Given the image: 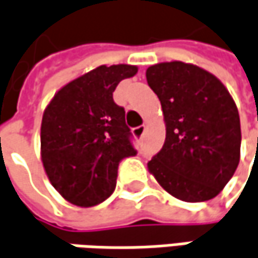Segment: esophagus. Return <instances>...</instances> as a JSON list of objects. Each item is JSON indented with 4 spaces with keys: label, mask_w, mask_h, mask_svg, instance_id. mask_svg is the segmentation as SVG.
<instances>
[{
    "label": "esophagus",
    "mask_w": 258,
    "mask_h": 258,
    "mask_svg": "<svg viewBox=\"0 0 258 258\" xmlns=\"http://www.w3.org/2000/svg\"><path fill=\"white\" fill-rule=\"evenodd\" d=\"M144 133H146V125H139V127H136V128L133 130V134L136 137H140V139L144 136Z\"/></svg>",
    "instance_id": "34e87169"
}]
</instances>
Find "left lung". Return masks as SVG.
Wrapping results in <instances>:
<instances>
[{
	"label": "left lung",
	"instance_id": "1",
	"mask_svg": "<svg viewBox=\"0 0 258 258\" xmlns=\"http://www.w3.org/2000/svg\"><path fill=\"white\" fill-rule=\"evenodd\" d=\"M146 78L166 121V140L149 162L150 173L180 201L215 198L240 163V115L230 92L214 75L183 62L157 63Z\"/></svg>",
	"mask_w": 258,
	"mask_h": 258
}]
</instances>
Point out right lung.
<instances>
[{
  "instance_id": "add662e5",
  "label": "right lung",
  "mask_w": 258,
  "mask_h": 258,
  "mask_svg": "<svg viewBox=\"0 0 258 258\" xmlns=\"http://www.w3.org/2000/svg\"><path fill=\"white\" fill-rule=\"evenodd\" d=\"M137 73L131 64L99 66L63 86L41 119V160L53 187L78 207H95L115 190L118 166L133 157V134L117 85Z\"/></svg>"
}]
</instances>
